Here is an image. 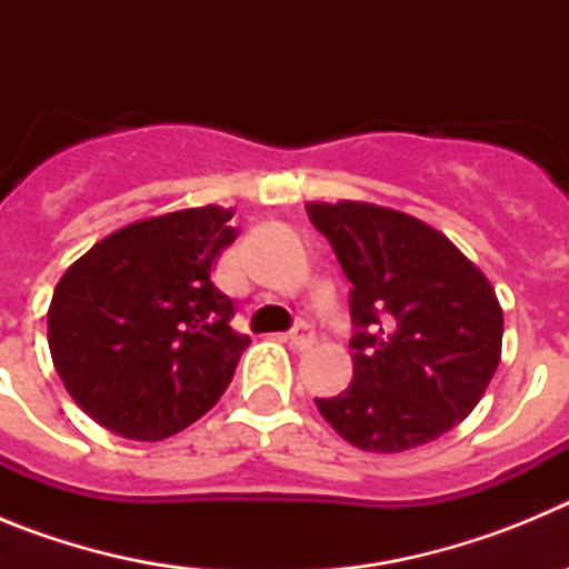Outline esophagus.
Wrapping results in <instances>:
<instances>
[{
  "label": "esophagus",
  "mask_w": 569,
  "mask_h": 569,
  "mask_svg": "<svg viewBox=\"0 0 569 569\" xmlns=\"http://www.w3.org/2000/svg\"><path fill=\"white\" fill-rule=\"evenodd\" d=\"M288 341H290V347H293V350L305 353V350H310V347L316 345V330L310 328V325H305V321H301V325H296V328L290 330Z\"/></svg>",
  "instance_id": "esophagus-1"
}]
</instances>
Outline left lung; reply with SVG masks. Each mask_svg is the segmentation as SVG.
<instances>
[{"label":"left lung","mask_w":569,"mask_h":569,"mask_svg":"<svg viewBox=\"0 0 569 569\" xmlns=\"http://www.w3.org/2000/svg\"><path fill=\"white\" fill-rule=\"evenodd\" d=\"M350 288L353 381L316 399L359 450L401 453L479 405L501 359L499 299L453 241L379 204H308Z\"/></svg>","instance_id":"obj_1"}]
</instances>
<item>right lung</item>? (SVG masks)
Returning <instances> with one entry per match:
<instances>
[{
    "label": "right lung",
    "instance_id": "obj_1",
    "mask_svg": "<svg viewBox=\"0 0 569 569\" xmlns=\"http://www.w3.org/2000/svg\"><path fill=\"white\" fill-rule=\"evenodd\" d=\"M233 210L190 208L97 241L59 279L48 345L68 393L110 433L162 441L228 390L248 336L210 279Z\"/></svg>",
    "mask_w": 569,
    "mask_h": 569
}]
</instances>
